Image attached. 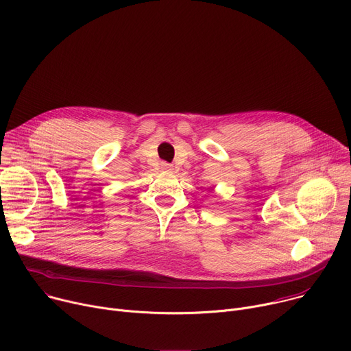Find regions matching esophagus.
<instances>
[{
    "mask_svg": "<svg viewBox=\"0 0 351 351\" xmlns=\"http://www.w3.org/2000/svg\"><path fill=\"white\" fill-rule=\"evenodd\" d=\"M161 169L164 171V172H172V165H169V164H167V162H162L161 164Z\"/></svg>",
    "mask_w": 351,
    "mask_h": 351,
    "instance_id": "1",
    "label": "esophagus"
}]
</instances>
